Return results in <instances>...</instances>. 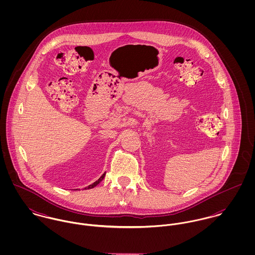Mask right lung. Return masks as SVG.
Segmentation results:
<instances>
[{
  "label": "right lung",
  "instance_id": "obj_1",
  "mask_svg": "<svg viewBox=\"0 0 255 255\" xmlns=\"http://www.w3.org/2000/svg\"><path fill=\"white\" fill-rule=\"evenodd\" d=\"M104 177H105V174H104V175H102V176H101V177H100V179H99V180H98V181H96V182H93V183H92V184H90V185H88V186H87V187H86V188H87V189H89V188H93V187H94V186H96V185H97V184H98V183H99V182H102V180H103V179H104ZM86 188H85V189H86Z\"/></svg>",
  "mask_w": 255,
  "mask_h": 255
}]
</instances>
